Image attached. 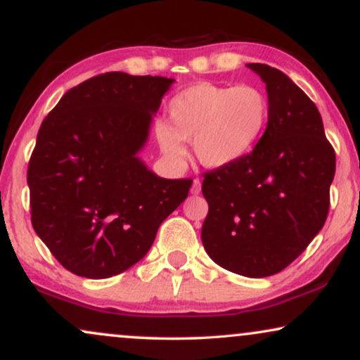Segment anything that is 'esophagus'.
Returning <instances> with one entry per match:
<instances>
[{
	"label": "esophagus",
	"mask_w": 360,
	"mask_h": 360,
	"mask_svg": "<svg viewBox=\"0 0 360 360\" xmlns=\"http://www.w3.org/2000/svg\"><path fill=\"white\" fill-rule=\"evenodd\" d=\"M200 193V179L193 181V188H191V194H199Z\"/></svg>",
	"instance_id": "34e87169"
}]
</instances>
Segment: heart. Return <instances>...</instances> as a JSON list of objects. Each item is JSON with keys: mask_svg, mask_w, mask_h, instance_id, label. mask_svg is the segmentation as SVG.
<instances>
[{"mask_svg": "<svg viewBox=\"0 0 360 360\" xmlns=\"http://www.w3.org/2000/svg\"><path fill=\"white\" fill-rule=\"evenodd\" d=\"M270 118V100L255 85L199 82L174 95L167 123L158 122L155 135L171 161H184V141H193L195 158L207 167L240 161L253 150Z\"/></svg>", "mask_w": 360, "mask_h": 360, "instance_id": "b5f03b06", "label": "heart"}]
</instances>
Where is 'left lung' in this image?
I'll list each match as a JSON object with an SVG mask.
<instances>
[{
	"label": "left lung",
	"instance_id": "1",
	"mask_svg": "<svg viewBox=\"0 0 360 360\" xmlns=\"http://www.w3.org/2000/svg\"><path fill=\"white\" fill-rule=\"evenodd\" d=\"M270 100L266 130L252 153L204 172L207 255L250 278L280 273L306 250L329 212L336 153L311 98L283 72L248 64Z\"/></svg>",
	"mask_w": 360,
	"mask_h": 360
}]
</instances>
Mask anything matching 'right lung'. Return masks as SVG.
<instances>
[{
	"instance_id": "add662e5",
	"label": "right lung",
	"mask_w": 360,
	"mask_h": 360,
	"mask_svg": "<svg viewBox=\"0 0 360 360\" xmlns=\"http://www.w3.org/2000/svg\"><path fill=\"white\" fill-rule=\"evenodd\" d=\"M172 82L100 74L65 92L42 122L27 166L31 222L75 275L100 280L128 270L188 198L193 181L156 176L138 158Z\"/></svg>"
}]
</instances>
